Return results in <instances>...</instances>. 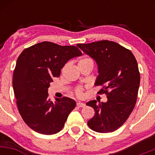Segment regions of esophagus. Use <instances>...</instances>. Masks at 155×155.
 Segmentation results:
<instances>
[{
  "mask_svg": "<svg viewBox=\"0 0 155 155\" xmlns=\"http://www.w3.org/2000/svg\"><path fill=\"white\" fill-rule=\"evenodd\" d=\"M76 105H77L78 107H79V108L85 107V104H83V103H81V102H78L77 104H76Z\"/></svg>",
  "mask_w": 155,
  "mask_h": 155,
  "instance_id": "1",
  "label": "esophagus"
}]
</instances>
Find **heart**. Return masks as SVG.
<instances>
[{
    "mask_svg": "<svg viewBox=\"0 0 155 155\" xmlns=\"http://www.w3.org/2000/svg\"><path fill=\"white\" fill-rule=\"evenodd\" d=\"M90 60V58H84V59H81L79 62L81 61H85V60ZM84 88L82 86H78L76 87L74 90V94L77 96L78 97H83L84 95Z\"/></svg>",
    "mask_w": 155,
    "mask_h": 155,
    "instance_id": "obj_1",
    "label": "heart"
}]
</instances>
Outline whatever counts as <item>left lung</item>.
Masks as SVG:
<instances>
[{
    "mask_svg": "<svg viewBox=\"0 0 155 155\" xmlns=\"http://www.w3.org/2000/svg\"><path fill=\"white\" fill-rule=\"evenodd\" d=\"M77 47L97 63L99 75L95 85L102 87L97 93L106 94L108 98L106 103H87L95 110L88 126L97 133L114 132L126 122L136 106L140 84L136 58L130 50L108 40Z\"/></svg>",
    "mask_w": 155,
    "mask_h": 155,
    "instance_id": "8db88e82",
    "label": "left lung"
}]
</instances>
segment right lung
<instances>
[{
  "label": "right lung",
  "instance_id": "right-lung-1",
  "mask_svg": "<svg viewBox=\"0 0 155 155\" xmlns=\"http://www.w3.org/2000/svg\"><path fill=\"white\" fill-rule=\"evenodd\" d=\"M82 54L75 46H60L43 41L26 48L19 54L12 84L19 112L35 132L52 135L64 127L76 101L68 97L49 98L48 88L53 77H59L69 60Z\"/></svg>",
  "mask_w": 155,
  "mask_h": 155
}]
</instances>
